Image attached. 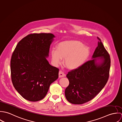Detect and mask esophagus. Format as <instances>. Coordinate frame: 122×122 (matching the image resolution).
<instances>
[{"label":"esophagus","mask_w":122,"mask_h":122,"mask_svg":"<svg viewBox=\"0 0 122 122\" xmlns=\"http://www.w3.org/2000/svg\"><path fill=\"white\" fill-rule=\"evenodd\" d=\"M65 76V74L61 70H60L59 72V77H62Z\"/></svg>","instance_id":"34e87169"}]
</instances>
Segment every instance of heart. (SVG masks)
Returning a JSON list of instances; mask_svg holds the SVG:
<instances>
[{
    "label": "heart",
    "instance_id": "b5f03b06",
    "mask_svg": "<svg viewBox=\"0 0 122 122\" xmlns=\"http://www.w3.org/2000/svg\"><path fill=\"white\" fill-rule=\"evenodd\" d=\"M90 54V49L78 40L65 41L59 43L56 49H52L50 55L52 64L57 66L64 59L65 66L69 70L78 69L87 61Z\"/></svg>",
    "mask_w": 122,
    "mask_h": 122
}]
</instances>
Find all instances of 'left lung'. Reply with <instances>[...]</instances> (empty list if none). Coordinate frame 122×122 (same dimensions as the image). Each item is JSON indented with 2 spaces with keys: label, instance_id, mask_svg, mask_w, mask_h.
<instances>
[{
  "label": "left lung",
  "instance_id": "obj_1",
  "mask_svg": "<svg viewBox=\"0 0 122 122\" xmlns=\"http://www.w3.org/2000/svg\"><path fill=\"white\" fill-rule=\"evenodd\" d=\"M98 46L92 60L67 75L70 84L65 91L66 99L74 104H82L92 100L104 88L109 77L110 58L98 37Z\"/></svg>",
  "mask_w": 122,
  "mask_h": 122
}]
</instances>
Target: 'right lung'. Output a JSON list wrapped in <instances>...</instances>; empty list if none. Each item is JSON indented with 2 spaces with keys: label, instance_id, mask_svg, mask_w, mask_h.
<instances>
[{
  "label": "right lung",
  "instance_id": "obj_1",
  "mask_svg": "<svg viewBox=\"0 0 122 122\" xmlns=\"http://www.w3.org/2000/svg\"><path fill=\"white\" fill-rule=\"evenodd\" d=\"M55 36L31 34L22 38L11 60V79L18 92L25 99L37 102L46 95L51 84L59 76V69L46 58Z\"/></svg>",
  "mask_w": 122,
  "mask_h": 122
}]
</instances>
